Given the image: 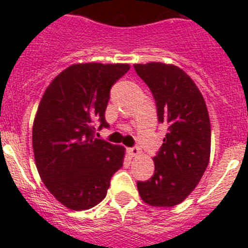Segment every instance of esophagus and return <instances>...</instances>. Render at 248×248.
Listing matches in <instances>:
<instances>
[{
    "label": "esophagus",
    "instance_id": "esophagus-1",
    "mask_svg": "<svg viewBox=\"0 0 248 248\" xmlns=\"http://www.w3.org/2000/svg\"><path fill=\"white\" fill-rule=\"evenodd\" d=\"M127 153H128L129 157H137L138 155H140V148L135 147V148H127Z\"/></svg>",
    "mask_w": 248,
    "mask_h": 248
}]
</instances>
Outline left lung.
<instances>
[{"label":"left lung","mask_w":248,"mask_h":248,"mask_svg":"<svg viewBox=\"0 0 248 248\" xmlns=\"http://www.w3.org/2000/svg\"><path fill=\"white\" fill-rule=\"evenodd\" d=\"M133 66L153 93L158 120L168 128L153 157L155 174L147 182H137L138 193L151 206H175L196 188L210 160L206 104L193 79L179 66L155 62Z\"/></svg>","instance_id":"1"}]
</instances>
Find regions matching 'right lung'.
Here are the masks:
<instances>
[{"instance_id":"right-lung-1","label":"right lung","mask_w":248,"mask_h":248,"mask_svg":"<svg viewBox=\"0 0 248 248\" xmlns=\"http://www.w3.org/2000/svg\"><path fill=\"white\" fill-rule=\"evenodd\" d=\"M128 70V64H73L52 80L39 102L32 132L35 166L46 189L70 210L101 202L124 166V147L93 138V124L108 126L110 89Z\"/></svg>"}]
</instances>
